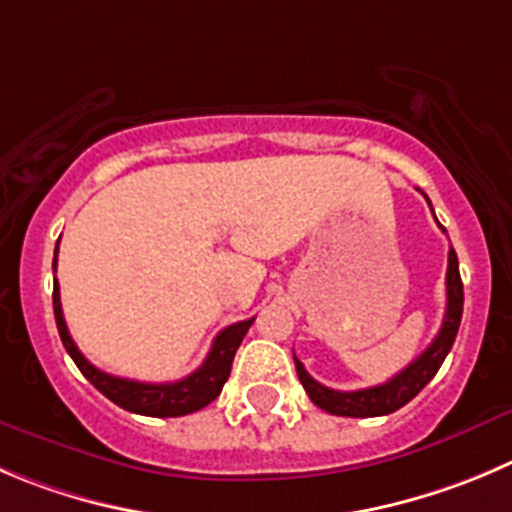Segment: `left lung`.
Instances as JSON below:
<instances>
[{
    "label": "left lung",
    "mask_w": 512,
    "mask_h": 512,
    "mask_svg": "<svg viewBox=\"0 0 512 512\" xmlns=\"http://www.w3.org/2000/svg\"><path fill=\"white\" fill-rule=\"evenodd\" d=\"M430 203V201H427ZM442 228V226H440ZM462 279H460V266H457V253L455 248H450L447 253V309L445 319H442L440 332L432 339L430 347L420 354L412 364H407L399 374H394L392 379H387L384 384L367 389H354V392H339V389H329L324 384L316 382L314 377H309V372L304 369V364L294 357L296 374H299L301 384H304L306 394L311 397L316 407L326 410L329 415L339 417H382L389 412L405 407L410 399H415L422 392L427 382L437 374V369L445 362L447 352L452 349L457 337V329H460L462 319Z\"/></svg>",
    "instance_id": "1"
}]
</instances>
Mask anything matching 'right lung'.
<instances>
[{
	"mask_svg": "<svg viewBox=\"0 0 512 512\" xmlns=\"http://www.w3.org/2000/svg\"><path fill=\"white\" fill-rule=\"evenodd\" d=\"M52 269H57V248H55V261H52ZM52 306H55V321L57 332H60L62 344H65L67 354L72 357V362L77 364L82 374L90 379V384H95V389H100L110 402H115L123 410L135 412V415L145 417H183L191 415V412L203 410L206 405H211L213 399L221 394L223 384H226L228 374H231L233 357H236V349L241 347L243 337H246L248 326L253 324V319L238 321L231 324L228 329H223L221 334L213 342L211 352H208L206 362L196 369L188 377L178 379V382H165V384H148V382H135V379H123L113 377V374L102 372L95 364L87 362L82 357V352L77 349V344L72 342L70 332H67L65 316H62V304H60V286L55 279V291H52Z\"/></svg>",
	"mask_w": 512,
	"mask_h": 512,
	"instance_id": "obj_1",
	"label": "right lung"
}]
</instances>
